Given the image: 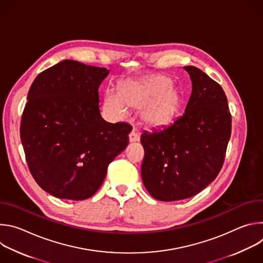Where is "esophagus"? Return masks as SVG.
Wrapping results in <instances>:
<instances>
[{"mask_svg": "<svg viewBox=\"0 0 263 263\" xmlns=\"http://www.w3.org/2000/svg\"><path fill=\"white\" fill-rule=\"evenodd\" d=\"M140 137H139V134L137 132V129L136 128H133V130L131 131V133L129 134V140L130 142H134V141H139Z\"/></svg>", "mask_w": 263, "mask_h": 263, "instance_id": "esophagus-1", "label": "esophagus"}]
</instances>
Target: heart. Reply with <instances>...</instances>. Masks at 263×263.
Returning <instances> with one entry per match:
<instances>
[{"label": "heart", "mask_w": 263, "mask_h": 263, "mask_svg": "<svg viewBox=\"0 0 263 263\" xmlns=\"http://www.w3.org/2000/svg\"><path fill=\"white\" fill-rule=\"evenodd\" d=\"M171 84V79L157 76L145 81L122 84L120 93L108 89L104 97V112L112 120H123L129 114L128 107L140 109V119L147 127L167 126L182 104L180 90Z\"/></svg>", "instance_id": "1"}]
</instances>
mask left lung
Returning a JSON list of instances; mask_svg holds the SVG:
<instances>
[{"label":"left lung","mask_w":263,"mask_h":263,"mask_svg":"<svg viewBox=\"0 0 263 263\" xmlns=\"http://www.w3.org/2000/svg\"><path fill=\"white\" fill-rule=\"evenodd\" d=\"M193 90L183 116L171 125L144 131L143 185L154 199H189L218 175L231 136V114L221 86L196 66H184Z\"/></svg>","instance_id":"1"}]
</instances>
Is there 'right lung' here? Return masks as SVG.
Masks as SVG:
<instances>
[{
	"label": "right lung",
	"mask_w": 263,
	"mask_h": 263,
	"mask_svg": "<svg viewBox=\"0 0 263 263\" xmlns=\"http://www.w3.org/2000/svg\"><path fill=\"white\" fill-rule=\"evenodd\" d=\"M109 69L63 60L44 70L28 92L21 139L34 180L50 195L81 201L101 187L132 127L103 120L99 87Z\"/></svg>",
	"instance_id": "right-lung-1"
}]
</instances>
